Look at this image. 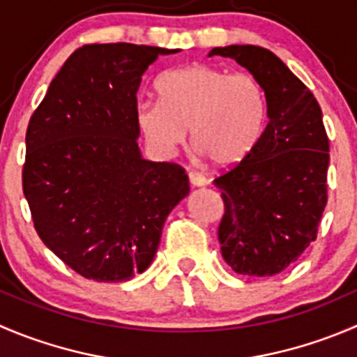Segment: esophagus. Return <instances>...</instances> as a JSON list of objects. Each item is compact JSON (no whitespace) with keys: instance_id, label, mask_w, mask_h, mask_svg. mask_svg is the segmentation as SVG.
Segmentation results:
<instances>
[{"instance_id":"obj_1","label":"esophagus","mask_w":357,"mask_h":357,"mask_svg":"<svg viewBox=\"0 0 357 357\" xmlns=\"http://www.w3.org/2000/svg\"><path fill=\"white\" fill-rule=\"evenodd\" d=\"M188 183L193 186V188H197V186H204L207 181L204 176L197 174V172H188Z\"/></svg>"}]
</instances>
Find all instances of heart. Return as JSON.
I'll return each instance as SVG.
<instances>
[{"mask_svg": "<svg viewBox=\"0 0 357 357\" xmlns=\"http://www.w3.org/2000/svg\"><path fill=\"white\" fill-rule=\"evenodd\" d=\"M155 89L158 102H139L136 122L158 155L174 153L190 130L199 157L230 169L245 160L261 136L266 94L249 73L199 62L167 71Z\"/></svg>", "mask_w": 357, "mask_h": 357, "instance_id": "obj_1", "label": "heart"}]
</instances>
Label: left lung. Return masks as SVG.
Masks as SVG:
<instances>
[{
    "instance_id": "left-lung-1",
    "label": "left lung",
    "mask_w": 357,
    "mask_h": 357,
    "mask_svg": "<svg viewBox=\"0 0 357 357\" xmlns=\"http://www.w3.org/2000/svg\"><path fill=\"white\" fill-rule=\"evenodd\" d=\"M263 85L268 122L251 153L214 179L225 214L218 228L231 271L268 278L316 241L328 200L330 143L319 102L288 66L255 45L216 47Z\"/></svg>"
}]
</instances>
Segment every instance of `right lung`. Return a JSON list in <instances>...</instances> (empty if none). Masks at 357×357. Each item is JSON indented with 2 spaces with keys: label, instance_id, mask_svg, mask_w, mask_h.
Segmentation results:
<instances>
[{
  "label": "right lung",
  "instance_id": "1",
  "mask_svg": "<svg viewBox=\"0 0 357 357\" xmlns=\"http://www.w3.org/2000/svg\"><path fill=\"white\" fill-rule=\"evenodd\" d=\"M160 47L83 45L33 113L22 190L34 228L76 274L122 282L151 265L165 218L190 192L185 169L141 157L137 89Z\"/></svg>",
  "mask_w": 357,
  "mask_h": 357
}]
</instances>
